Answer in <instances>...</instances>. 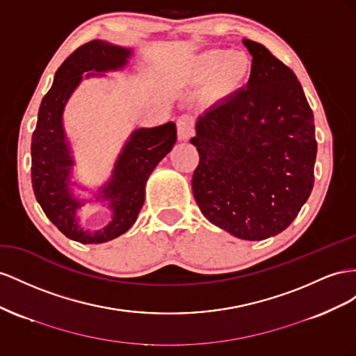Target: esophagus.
<instances>
[{"mask_svg":"<svg viewBox=\"0 0 356 356\" xmlns=\"http://www.w3.org/2000/svg\"><path fill=\"white\" fill-rule=\"evenodd\" d=\"M195 131V120L191 115L185 113L177 119V137L179 140H189Z\"/></svg>","mask_w":356,"mask_h":356,"instance_id":"esophagus-1","label":"esophagus"}]
</instances>
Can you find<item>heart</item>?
<instances>
[{
  "label": "heart",
  "instance_id": "b5f03b06",
  "mask_svg": "<svg viewBox=\"0 0 356 356\" xmlns=\"http://www.w3.org/2000/svg\"><path fill=\"white\" fill-rule=\"evenodd\" d=\"M246 70L248 60L245 56L220 49L201 54L192 63V74L198 79H207L216 74L218 82L223 88H232L240 83Z\"/></svg>",
  "mask_w": 356,
  "mask_h": 356
}]
</instances>
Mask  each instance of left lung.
Returning a JSON list of instances; mask_svg holds the SVG:
<instances>
[{"mask_svg": "<svg viewBox=\"0 0 356 356\" xmlns=\"http://www.w3.org/2000/svg\"><path fill=\"white\" fill-rule=\"evenodd\" d=\"M252 55L246 88L200 116L191 143L197 204L211 223L243 240L286 229L314 184L313 111L293 71L270 50L243 40Z\"/></svg>", "mask_w": 356, "mask_h": 356, "instance_id": "1", "label": "left lung"}]
</instances>
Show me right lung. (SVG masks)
<instances>
[{
    "instance_id": "add662e5",
    "label": "right lung",
    "mask_w": 356,
    "mask_h": 356,
    "mask_svg": "<svg viewBox=\"0 0 356 356\" xmlns=\"http://www.w3.org/2000/svg\"><path fill=\"white\" fill-rule=\"evenodd\" d=\"M129 56V49L101 40H92L76 49L58 68L54 85L40 104L33 133L31 180L38 204L65 237L85 245L113 240L133 227L143 207L150 172L176 143L177 133L172 122L134 131L120 152L113 176L98 195L103 201H110L113 219L92 234L80 228L76 211L83 202L73 197L68 186L73 158L65 141L63 111L71 92L82 82L85 71L118 70L128 63Z\"/></svg>"
}]
</instances>
